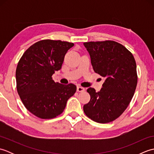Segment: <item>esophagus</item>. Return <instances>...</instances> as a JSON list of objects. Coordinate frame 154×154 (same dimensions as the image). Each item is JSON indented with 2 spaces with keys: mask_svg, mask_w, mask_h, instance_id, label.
Returning a JSON list of instances; mask_svg holds the SVG:
<instances>
[{
  "mask_svg": "<svg viewBox=\"0 0 154 154\" xmlns=\"http://www.w3.org/2000/svg\"><path fill=\"white\" fill-rule=\"evenodd\" d=\"M85 91V88L81 87V86H77V92H83Z\"/></svg>",
  "mask_w": 154,
  "mask_h": 154,
  "instance_id": "obj_1",
  "label": "esophagus"
}]
</instances>
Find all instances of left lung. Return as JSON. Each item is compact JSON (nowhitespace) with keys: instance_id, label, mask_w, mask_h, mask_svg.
Returning <instances> with one entry per match:
<instances>
[{"instance_id":"obj_1","label":"left lung","mask_w":154,"mask_h":154,"mask_svg":"<svg viewBox=\"0 0 154 154\" xmlns=\"http://www.w3.org/2000/svg\"><path fill=\"white\" fill-rule=\"evenodd\" d=\"M83 45L94 71L104 78L99 92L91 87L87 90L91 100L83 106V111L94 122H112L126 109L134 94L138 81L134 57L114 41L85 42Z\"/></svg>"}]
</instances>
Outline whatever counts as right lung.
<instances>
[{
    "instance_id": "obj_1",
    "label": "right lung",
    "mask_w": 154,
    "mask_h": 154,
    "mask_svg": "<svg viewBox=\"0 0 154 154\" xmlns=\"http://www.w3.org/2000/svg\"><path fill=\"white\" fill-rule=\"evenodd\" d=\"M73 43L44 40L29 48L16 70V88L27 110L42 119L63 112L67 100L76 92L74 84L55 83L51 76L61 69L65 55Z\"/></svg>"
}]
</instances>
